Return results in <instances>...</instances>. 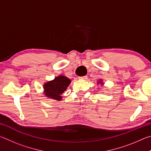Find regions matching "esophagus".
Wrapping results in <instances>:
<instances>
[{
    "label": "esophagus",
    "instance_id": "esophagus-1",
    "mask_svg": "<svg viewBox=\"0 0 151 151\" xmlns=\"http://www.w3.org/2000/svg\"><path fill=\"white\" fill-rule=\"evenodd\" d=\"M87 76H81V77H79L78 78L80 79V80H86V79H87Z\"/></svg>",
    "mask_w": 151,
    "mask_h": 151
}]
</instances>
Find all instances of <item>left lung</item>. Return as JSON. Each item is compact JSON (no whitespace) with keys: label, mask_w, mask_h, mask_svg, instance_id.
<instances>
[{"label":"left lung","mask_w":151,"mask_h":151,"mask_svg":"<svg viewBox=\"0 0 151 151\" xmlns=\"http://www.w3.org/2000/svg\"><path fill=\"white\" fill-rule=\"evenodd\" d=\"M101 83V85H103V82H102V80H99V81L98 82V83Z\"/></svg>","instance_id":"left-lung-1"}]
</instances>
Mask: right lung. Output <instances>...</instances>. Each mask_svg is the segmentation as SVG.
I'll return each instance as SVG.
<instances>
[{
    "instance_id": "add662e5",
    "label": "right lung",
    "mask_w": 151,
    "mask_h": 151,
    "mask_svg": "<svg viewBox=\"0 0 151 151\" xmlns=\"http://www.w3.org/2000/svg\"><path fill=\"white\" fill-rule=\"evenodd\" d=\"M71 83V80L64 76H60L54 80L47 81L44 84V95L50 99L60 101L62 95Z\"/></svg>"
}]
</instances>
